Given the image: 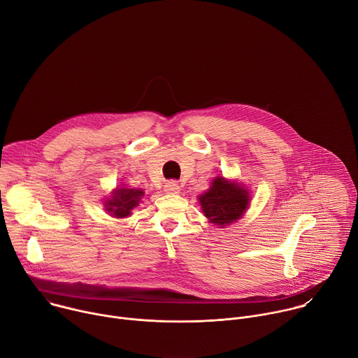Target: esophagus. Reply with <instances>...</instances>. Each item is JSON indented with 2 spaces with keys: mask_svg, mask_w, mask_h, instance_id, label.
I'll list each match as a JSON object with an SVG mask.
<instances>
[{
  "mask_svg": "<svg viewBox=\"0 0 358 358\" xmlns=\"http://www.w3.org/2000/svg\"><path fill=\"white\" fill-rule=\"evenodd\" d=\"M164 191L167 194H178L180 192V185H178L177 181H169L164 185Z\"/></svg>",
  "mask_w": 358,
  "mask_h": 358,
  "instance_id": "34e87169",
  "label": "esophagus"
}]
</instances>
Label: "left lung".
<instances>
[{"label":"left lung","instance_id":"1","mask_svg":"<svg viewBox=\"0 0 358 358\" xmlns=\"http://www.w3.org/2000/svg\"><path fill=\"white\" fill-rule=\"evenodd\" d=\"M199 202L206 215L213 224L225 227L239 220L249 206L248 191L235 182L217 177L211 188L199 195Z\"/></svg>","mask_w":358,"mask_h":358}]
</instances>
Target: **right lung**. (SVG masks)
I'll list each match as a JSON object with an SVG mask.
<instances>
[{
    "label": "right lung",
    "mask_w": 358,
    "mask_h": 358,
    "mask_svg": "<svg viewBox=\"0 0 358 358\" xmlns=\"http://www.w3.org/2000/svg\"><path fill=\"white\" fill-rule=\"evenodd\" d=\"M143 195H144L143 189L119 188L113 192L112 199H108L106 211H109L113 217H117V218L129 217L130 211L137 206Z\"/></svg>",
    "instance_id": "add662e5"
}]
</instances>
